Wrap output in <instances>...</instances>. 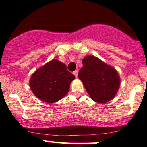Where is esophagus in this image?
<instances>
[{
	"mask_svg": "<svg viewBox=\"0 0 147 147\" xmlns=\"http://www.w3.org/2000/svg\"><path fill=\"white\" fill-rule=\"evenodd\" d=\"M73 74H74V76H75L76 78H77V77H78V71L77 70H76V71H74V73H73Z\"/></svg>",
	"mask_w": 147,
	"mask_h": 147,
	"instance_id": "esophagus-1",
	"label": "esophagus"
}]
</instances>
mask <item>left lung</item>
I'll use <instances>...</instances> for the list:
<instances>
[{
  "mask_svg": "<svg viewBox=\"0 0 147 147\" xmlns=\"http://www.w3.org/2000/svg\"><path fill=\"white\" fill-rule=\"evenodd\" d=\"M78 78L93 100L105 104L111 100L118 91L120 78L114 67L94 56L82 59Z\"/></svg>",
  "mask_w": 147,
  "mask_h": 147,
  "instance_id": "1",
  "label": "left lung"
}]
</instances>
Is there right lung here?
Wrapping results in <instances>:
<instances>
[{
	"instance_id": "right-lung-1",
	"label": "right lung",
	"mask_w": 147,
	"mask_h": 147,
	"mask_svg": "<svg viewBox=\"0 0 147 147\" xmlns=\"http://www.w3.org/2000/svg\"><path fill=\"white\" fill-rule=\"evenodd\" d=\"M74 79L75 76L67 70L65 64L53 59L32 74L29 87L41 101L54 103L66 96Z\"/></svg>"
}]
</instances>
